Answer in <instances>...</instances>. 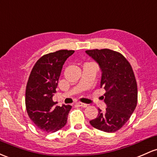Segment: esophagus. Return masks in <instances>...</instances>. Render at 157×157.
Returning a JSON list of instances; mask_svg holds the SVG:
<instances>
[{"label": "esophagus", "mask_w": 157, "mask_h": 157, "mask_svg": "<svg viewBox=\"0 0 157 157\" xmlns=\"http://www.w3.org/2000/svg\"><path fill=\"white\" fill-rule=\"evenodd\" d=\"M77 105H78L79 106H81V107H87V104H83V103H81V102L77 103Z\"/></svg>", "instance_id": "1"}]
</instances>
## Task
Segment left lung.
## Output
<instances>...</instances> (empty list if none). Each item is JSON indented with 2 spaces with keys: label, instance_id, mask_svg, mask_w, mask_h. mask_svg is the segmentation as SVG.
<instances>
[{
  "label": "left lung",
  "instance_id": "left-lung-1",
  "mask_svg": "<svg viewBox=\"0 0 157 157\" xmlns=\"http://www.w3.org/2000/svg\"><path fill=\"white\" fill-rule=\"evenodd\" d=\"M86 53L99 65L102 71L101 88L106 90V111L98 109V115L89 123L94 128L114 132L130 118L137 105V83L130 63L121 53L109 49H94Z\"/></svg>",
  "mask_w": 157,
  "mask_h": 157
}]
</instances>
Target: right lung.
Masks as SVG:
<instances>
[{
  "mask_svg": "<svg viewBox=\"0 0 157 157\" xmlns=\"http://www.w3.org/2000/svg\"><path fill=\"white\" fill-rule=\"evenodd\" d=\"M75 51L60 50L44 55L34 65L27 83L26 109L39 130L54 132L66 124L70 105L56 106V93L63 65Z\"/></svg>",
  "mask_w": 157,
  "mask_h": 157,
  "instance_id": "obj_1",
  "label": "right lung"
}]
</instances>
